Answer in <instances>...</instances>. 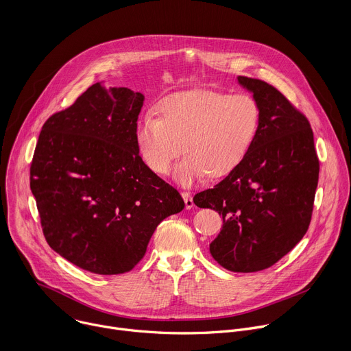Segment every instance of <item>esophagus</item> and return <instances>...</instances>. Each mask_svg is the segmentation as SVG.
<instances>
[{
  "instance_id": "esophagus-1",
  "label": "esophagus",
  "mask_w": 351,
  "mask_h": 351,
  "mask_svg": "<svg viewBox=\"0 0 351 351\" xmlns=\"http://www.w3.org/2000/svg\"><path fill=\"white\" fill-rule=\"evenodd\" d=\"M182 197H183V199H184V207H186V210H190V208H193V207H194L193 197H191V194H190V193L183 191V193H182Z\"/></svg>"
}]
</instances>
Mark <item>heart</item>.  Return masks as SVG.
Returning <instances> with one entry per match:
<instances>
[{"mask_svg":"<svg viewBox=\"0 0 351 351\" xmlns=\"http://www.w3.org/2000/svg\"><path fill=\"white\" fill-rule=\"evenodd\" d=\"M157 118L145 114L134 130L137 153L157 175L169 172L173 160L186 156L175 168V180L191 186L207 173L213 179L236 171L252 148L260 107L252 95L195 88L165 97Z\"/></svg>","mask_w":351,"mask_h":351,"instance_id":"1","label":"heart"}]
</instances>
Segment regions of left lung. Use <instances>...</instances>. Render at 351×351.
Instances as JSON below:
<instances>
[{"label":"left lung","instance_id":"obj_1","mask_svg":"<svg viewBox=\"0 0 351 351\" xmlns=\"http://www.w3.org/2000/svg\"><path fill=\"white\" fill-rule=\"evenodd\" d=\"M260 107L256 140L240 167L197 193L199 208L222 215L214 260L232 272L269 268L303 239L313 213L319 162L307 118L271 84L237 76Z\"/></svg>","mask_w":351,"mask_h":351}]
</instances>
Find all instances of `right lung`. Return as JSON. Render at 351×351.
<instances>
[{
    "label": "right lung",
    "instance_id": "add662e5",
    "mask_svg": "<svg viewBox=\"0 0 351 351\" xmlns=\"http://www.w3.org/2000/svg\"><path fill=\"white\" fill-rule=\"evenodd\" d=\"M144 95L99 82L43 125L30 168L47 243L98 275L133 269L149 239L184 208L141 161L134 130Z\"/></svg>",
    "mask_w": 351,
    "mask_h": 351
}]
</instances>
